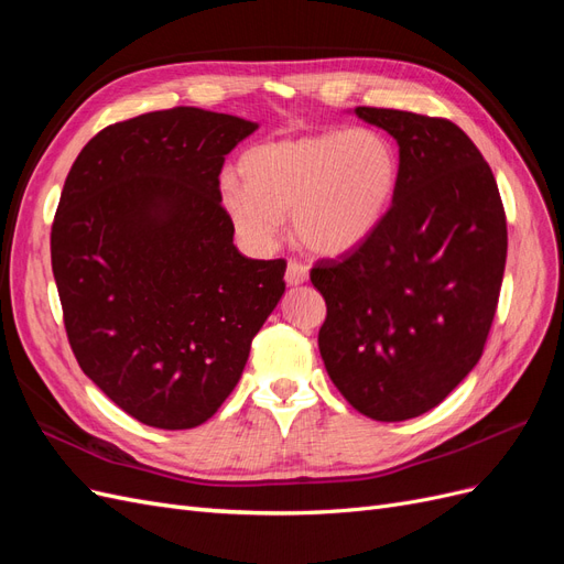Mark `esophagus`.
Wrapping results in <instances>:
<instances>
[{"label": "esophagus", "mask_w": 564, "mask_h": 564, "mask_svg": "<svg viewBox=\"0 0 564 564\" xmlns=\"http://www.w3.org/2000/svg\"><path fill=\"white\" fill-rule=\"evenodd\" d=\"M284 282L289 286H299L303 282H308V268L299 261H289L286 263V272H284Z\"/></svg>", "instance_id": "1"}]
</instances>
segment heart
<instances>
[{
    "instance_id": "obj_1",
    "label": "heart",
    "mask_w": 564,
    "mask_h": 564,
    "mask_svg": "<svg viewBox=\"0 0 564 564\" xmlns=\"http://www.w3.org/2000/svg\"><path fill=\"white\" fill-rule=\"evenodd\" d=\"M245 184L218 183V202L253 249L275 245L282 216L292 214L303 247L340 256L362 247L388 218L400 187V155L373 129H327L249 148Z\"/></svg>"
}]
</instances>
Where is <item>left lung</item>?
I'll return each instance as SVG.
<instances>
[{
    "label": "left lung",
    "instance_id": "left-lung-1",
    "mask_svg": "<svg viewBox=\"0 0 564 564\" xmlns=\"http://www.w3.org/2000/svg\"><path fill=\"white\" fill-rule=\"evenodd\" d=\"M355 115L398 141L402 174L381 228L311 270L327 303L317 344L357 412L406 421L431 412L480 360L506 268V214L489 164L449 119Z\"/></svg>",
    "mask_w": 564,
    "mask_h": 564
}]
</instances>
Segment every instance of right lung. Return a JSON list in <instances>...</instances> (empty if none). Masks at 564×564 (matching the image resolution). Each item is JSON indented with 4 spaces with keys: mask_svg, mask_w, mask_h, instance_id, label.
I'll use <instances>...</instances> for the list:
<instances>
[{
    "mask_svg": "<svg viewBox=\"0 0 564 564\" xmlns=\"http://www.w3.org/2000/svg\"><path fill=\"white\" fill-rule=\"evenodd\" d=\"M259 124L202 108L106 127L65 178L51 268L82 371L152 429H195L240 381L284 294L218 202L228 152Z\"/></svg>",
    "mask_w": 564,
    "mask_h": 564,
    "instance_id": "obj_1",
    "label": "right lung"
}]
</instances>
